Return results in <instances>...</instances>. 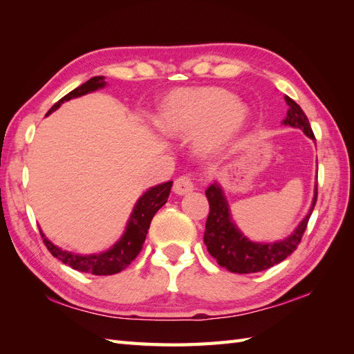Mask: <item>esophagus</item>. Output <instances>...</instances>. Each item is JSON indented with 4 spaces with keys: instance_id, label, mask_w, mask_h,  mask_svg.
<instances>
[{
    "instance_id": "obj_1",
    "label": "esophagus",
    "mask_w": 354,
    "mask_h": 354,
    "mask_svg": "<svg viewBox=\"0 0 354 354\" xmlns=\"http://www.w3.org/2000/svg\"><path fill=\"white\" fill-rule=\"evenodd\" d=\"M193 190H194V184L190 176H179L175 181V184H173V192L179 194V196H183V194H189Z\"/></svg>"
}]
</instances>
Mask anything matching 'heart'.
Listing matches in <instances>:
<instances>
[{
    "mask_svg": "<svg viewBox=\"0 0 354 354\" xmlns=\"http://www.w3.org/2000/svg\"><path fill=\"white\" fill-rule=\"evenodd\" d=\"M250 108L234 93L217 86L181 88L173 91L155 117L165 137L183 138L196 133L202 153L227 146L243 131Z\"/></svg>",
    "mask_w": 354,
    "mask_h": 354,
    "instance_id": "obj_1",
    "label": "heart"
}]
</instances>
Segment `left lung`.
I'll return each mask as SVG.
<instances>
[{
  "label": "left lung",
  "instance_id": "8db88e82",
  "mask_svg": "<svg viewBox=\"0 0 354 354\" xmlns=\"http://www.w3.org/2000/svg\"><path fill=\"white\" fill-rule=\"evenodd\" d=\"M284 100L288 103V114L283 120V124L301 129L306 137L315 141L309 120H307L303 109L299 108V104H297L288 95H284ZM205 194L209 204V214L205 223L204 243L207 245L208 252L222 268H227L230 272L251 274L272 268L297 250V246L301 242L315 204H317L318 184L315 185L309 213L306 214L304 219L299 222L290 236L277 240V242H252L251 239H248L239 230L236 222L232 221L230 204L219 184L213 183L207 189Z\"/></svg>",
  "mask_w": 354,
  "mask_h": 354
}]
</instances>
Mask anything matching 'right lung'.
Masks as SVG:
<instances>
[{
    "label": "right lung",
    "instance_id": "add662e5",
    "mask_svg": "<svg viewBox=\"0 0 354 354\" xmlns=\"http://www.w3.org/2000/svg\"><path fill=\"white\" fill-rule=\"evenodd\" d=\"M104 86H106V82H104L103 76L91 77L88 82H85V84H82L76 89H73L71 93L64 95L57 103L53 104L51 109L47 112V115H50L51 112H55L64 102H68L71 99H76V97L94 93L97 89H102ZM171 184L173 181H169L160 185L150 187L146 193H142V196H140L137 204H135L132 209L123 236L120 237V240H117V242L106 251L99 252V254H88V255L65 251L62 248H59L53 242H50L39 228L44 243L57 260H61L62 263L71 266L73 269L80 270V272L93 274V275L117 274L120 270H123L124 268L129 266L131 261L140 254L142 243H145L146 236H147L150 222H152L158 209L167 202Z\"/></svg>",
    "mask_w": 354,
    "mask_h": 354
}]
</instances>
